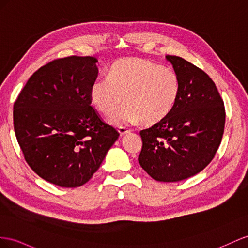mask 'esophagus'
Returning <instances> with one entry per match:
<instances>
[{
  "label": "esophagus",
  "instance_id": "34e87169",
  "mask_svg": "<svg viewBox=\"0 0 248 248\" xmlns=\"http://www.w3.org/2000/svg\"><path fill=\"white\" fill-rule=\"evenodd\" d=\"M131 132V130H129V129H126V128H124V126H118V133L120 135H125V134H128V133H130Z\"/></svg>",
  "mask_w": 248,
  "mask_h": 248
}]
</instances>
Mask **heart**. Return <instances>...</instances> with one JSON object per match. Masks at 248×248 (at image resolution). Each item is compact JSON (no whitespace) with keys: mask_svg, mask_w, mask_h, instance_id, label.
<instances>
[{"mask_svg":"<svg viewBox=\"0 0 248 248\" xmlns=\"http://www.w3.org/2000/svg\"><path fill=\"white\" fill-rule=\"evenodd\" d=\"M181 84L173 70L138 58L118 60L110 68L109 76L95 79L90 98L105 115L125 101L126 106L110 116L114 124H137L148 125L166 119L178 101Z\"/></svg>","mask_w":248,"mask_h":248,"instance_id":"heart-1","label":"heart"}]
</instances>
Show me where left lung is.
<instances>
[{
	"label": "left lung",
	"mask_w": 248,
	"mask_h": 248,
	"mask_svg": "<svg viewBox=\"0 0 248 248\" xmlns=\"http://www.w3.org/2000/svg\"><path fill=\"white\" fill-rule=\"evenodd\" d=\"M179 76L178 101L170 115L140 131V167L152 178L177 182L189 178L213 160L225 124L224 104L212 78L185 59L167 55Z\"/></svg>",
	"instance_id": "1"
}]
</instances>
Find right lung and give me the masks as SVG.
Masks as SVG:
<instances>
[{"instance_id": "add662e5", "label": "right lung", "mask_w": 248, "mask_h": 248, "mask_svg": "<svg viewBox=\"0 0 248 248\" xmlns=\"http://www.w3.org/2000/svg\"><path fill=\"white\" fill-rule=\"evenodd\" d=\"M97 62L74 55L48 62L30 76L14 105L15 132L25 160L55 186L85 185L119 136L91 107Z\"/></svg>"}]
</instances>
